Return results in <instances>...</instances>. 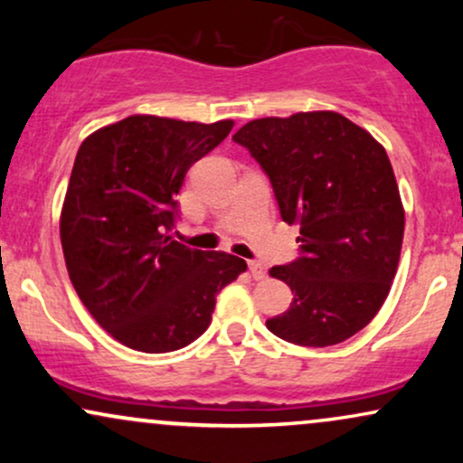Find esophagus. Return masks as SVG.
<instances>
[{
  "mask_svg": "<svg viewBox=\"0 0 463 463\" xmlns=\"http://www.w3.org/2000/svg\"><path fill=\"white\" fill-rule=\"evenodd\" d=\"M248 269H250V274H252L254 280H263V279H265V268H263V263L250 261V263H248Z\"/></svg>",
  "mask_w": 463,
  "mask_h": 463,
  "instance_id": "34e87169",
  "label": "esophagus"
}]
</instances>
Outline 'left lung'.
Segmentation results:
<instances>
[{
	"label": "left lung",
	"instance_id": "left-lung-1",
	"mask_svg": "<svg viewBox=\"0 0 463 463\" xmlns=\"http://www.w3.org/2000/svg\"><path fill=\"white\" fill-rule=\"evenodd\" d=\"M232 141L261 165L283 222L300 226L298 259L269 269L294 300L268 328L313 348L353 337L390 294L405 232L383 146L331 110L254 119Z\"/></svg>",
	"mask_w": 463,
	"mask_h": 463
}]
</instances>
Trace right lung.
Returning a JSON list of instances; mask_svg holds the SVG:
<instances>
[{
  "mask_svg": "<svg viewBox=\"0 0 463 463\" xmlns=\"http://www.w3.org/2000/svg\"><path fill=\"white\" fill-rule=\"evenodd\" d=\"M232 121L132 115L93 132L76 154L62 204L69 279L95 322L141 353L184 348L209 328L215 298L246 261L169 237L189 167Z\"/></svg>",
  "mask_w": 463,
  "mask_h": 463,
  "instance_id": "right-lung-1",
  "label": "right lung"
}]
</instances>
